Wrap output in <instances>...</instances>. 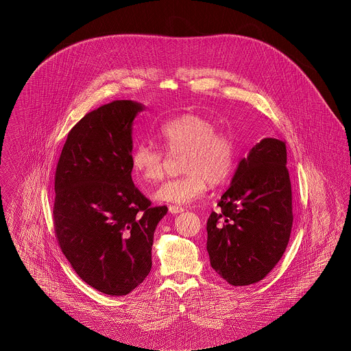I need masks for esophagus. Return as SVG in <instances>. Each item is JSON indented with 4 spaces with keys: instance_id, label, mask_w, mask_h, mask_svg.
Instances as JSON below:
<instances>
[{
    "instance_id": "34e87169",
    "label": "esophagus",
    "mask_w": 351,
    "mask_h": 351,
    "mask_svg": "<svg viewBox=\"0 0 351 351\" xmlns=\"http://www.w3.org/2000/svg\"><path fill=\"white\" fill-rule=\"evenodd\" d=\"M169 212L172 213V215H178V213H182L184 212L183 206H178V205H169Z\"/></svg>"
}]
</instances>
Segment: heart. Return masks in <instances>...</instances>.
I'll return each instance as SVG.
<instances>
[{"instance_id": "heart-1", "label": "heart", "mask_w": 351, "mask_h": 351, "mask_svg": "<svg viewBox=\"0 0 351 351\" xmlns=\"http://www.w3.org/2000/svg\"><path fill=\"white\" fill-rule=\"evenodd\" d=\"M158 138L168 154L182 152V176L169 179L156 192L155 199L176 205L199 200L209 183H223L233 172L237 149L233 138L217 132L209 118L183 114L165 122ZM134 173L143 183L160 182L165 175L166 154L155 145L142 142L132 152Z\"/></svg>"}]
</instances>
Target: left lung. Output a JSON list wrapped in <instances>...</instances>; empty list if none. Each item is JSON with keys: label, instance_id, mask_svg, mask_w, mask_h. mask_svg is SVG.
Returning <instances> with one entry per match:
<instances>
[{"label": "left lung", "instance_id": "left-lung-1", "mask_svg": "<svg viewBox=\"0 0 351 351\" xmlns=\"http://www.w3.org/2000/svg\"><path fill=\"white\" fill-rule=\"evenodd\" d=\"M285 143L265 138L239 162L206 222L210 266L232 285L262 280L283 256L292 230Z\"/></svg>", "mask_w": 351, "mask_h": 351}]
</instances>
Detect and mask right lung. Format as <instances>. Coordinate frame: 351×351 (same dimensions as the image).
<instances>
[{
	"mask_svg": "<svg viewBox=\"0 0 351 351\" xmlns=\"http://www.w3.org/2000/svg\"><path fill=\"white\" fill-rule=\"evenodd\" d=\"M143 108L116 100L85 114L68 133L55 172L53 229L84 282L123 296L151 269V247L167 206H152L132 179V125Z\"/></svg>",
	"mask_w": 351,
	"mask_h": 351,
	"instance_id": "right-lung-1",
	"label": "right lung"
}]
</instances>
